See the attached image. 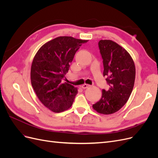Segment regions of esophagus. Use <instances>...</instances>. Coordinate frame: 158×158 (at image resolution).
I'll use <instances>...</instances> for the list:
<instances>
[{"instance_id": "1", "label": "esophagus", "mask_w": 158, "mask_h": 158, "mask_svg": "<svg viewBox=\"0 0 158 158\" xmlns=\"http://www.w3.org/2000/svg\"><path fill=\"white\" fill-rule=\"evenodd\" d=\"M89 86H90V85L86 84H83V85H82V88L83 89H86V88H88L89 87Z\"/></svg>"}]
</instances>
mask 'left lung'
Segmentation results:
<instances>
[{"label":"left lung","mask_w":158,"mask_h":158,"mask_svg":"<svg viewBox=\"0 0 158 158\" xmlns=\"http://www.w3.org/2000/svg\"><path fill=\"white\" fill-rule=\"evenodd\" d=\"M98 45L109 89L102 90L101 99L93 108L99 113L110 114L121 109L128 100L135 84V65L130 54L117 43L100 40Z\"/></svg>","instance_id":"left-lung-1"}]
</instances>
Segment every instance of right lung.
<instances>
[{"label":"right lung","mask_w":158,"mask_h":158,"mask_svg":"<svg viewBox=\"0 0 158 158\" xmlns=\"http://www.w3.org/2000/svg\"><path fill=\"white\" fill-rule=\"evenodd\" d=\"M88 40L61 36L47 42L38 50L31 67V83L44 106L55 113L69 109L78 89L63 82L70 63L82 44Z\"/></svg>","instance_id":"1"}]
</instances>
